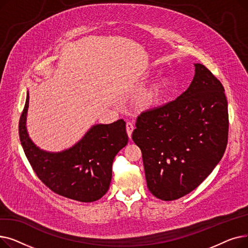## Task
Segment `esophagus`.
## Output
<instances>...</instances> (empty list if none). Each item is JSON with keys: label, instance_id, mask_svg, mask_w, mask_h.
<instances>
[{"label": "esophagus", "instance_id": "34e87169", "mask_svg": "<svg viewBox=\"0 0 248 248\" xmlns=\"http://www.w3.org/2000/svg\"><path fill=\"white\" fill-rule=\"evenodd\" d=\"M125 127H126V133H127V136H128V138L131 139L132 138V134H133V131H134V128H135V126H134V124H132V123H126V124H125Z\"/></svg>", "mask_w": 248, "mask_h": 248}]
</instances>
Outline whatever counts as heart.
Returning <instances> with one entry per match:
<instances>
[{"instance_id":"obj_1","label":"heart","mask_w":248,"mask_h":248,"mask_svg":"<svg viewBox=\"0 0 248 248\" xmlns=\"http://www.w3.org/2000/svg\"><path fill=\"white\" fill-rule=\"evenodd\" d=\"M168 86H169V84L166 79H163L162 81H160L145 96V98H144L145 106L146 107H155V106H157V104H159L163 100V98L167 93Z\"/></svg>"}]
</instances>
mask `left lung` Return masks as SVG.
I'll use <instances>...</instances> for the list:
<instances>
[{
    "instance_id": "8db88e82",
    "label": "left lung",
    "mask_w": 248,
    "mask_h": 248,
    "mask_svg": "<svg viewBox=\"0 0 248 248\" xmlns=\"http://www.w3.org/2000/svg\"><path fill=\"white\" fill-rule=\"evenodd\" d=\"M185 93L139 115L133 140L140 149L150 192L164 201L196 189L222 159L228 140L224 87L196 63Z\"/></svg>"
}]
</instances>
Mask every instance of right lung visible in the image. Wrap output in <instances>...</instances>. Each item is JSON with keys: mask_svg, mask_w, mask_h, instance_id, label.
Here are the masks:
<instances>
[{"mask_svg": "<svg viewBox=\"0 0 248 248\" xmlns=\"http://www.w3.org/2000/svg\"><path fill=\"white\" fill-rule=\"evenodd\" d=\"M28 108L29 93L20 117L19 135L38 178L60 196L86 203L100 199L110 185L113 159L127 145L124 121L95 124L70 149L50 153L39 149L28 135Z\"/></svg>", "mask_w": 248, "mask_h": 248, "instance_id": "obj_1", "label": "right lung"}]
</instances>
